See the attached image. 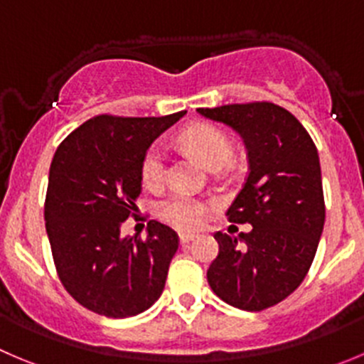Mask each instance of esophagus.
<instances>
[{
  "instance_id": "1",
  "label": "esophagus",
  "mask_w": 364,
  "mask_h": 364,
  "mask_svg": "<svg viewBox=\"0 0 364 364\" xmlns=\"http://www.w3.org/2000/svg\"><path fill=\"white\" fill-rule=\"evenodd\" d=\"M195 241V236L193 234H180V245H188Z\"/></svg>"
}]
</instances>
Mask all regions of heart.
Here are the masks:
<instances>
[{
    "label": "heart",
    "mask_w": 364,
    "mask_h": 364,
    "mask_svg": "<svg viewBox=\"0 0 364 364\" xmlns=\"http://www.w3.org/2000/svg\"><path fill=\"white\" fill-rule=\"evenodd\" d=\"M180 141L210 169L221 168L234 151L230 136L223 128L210 123H198L186 128ZM141 176L148 188H159L164 182L166 151L162 144L155 143L148 148L141 162ZM157 214L164 223L178 230H196L205 220L207 203L186 193H173L159 203Z\"/></svg>",
    "instance_id": "obj_1"
}]
</instances>
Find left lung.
Listing matches in <instances>:
<instances>
[{"label": "left lung", "mask_w": 364, "mask_h": 364, "mask_svg": "<svg viewBox=\"0 0 364 364\" xmlns=\"http://www.w3.org/2000/svg\"><path fill=\"white\" fill-rule=\"evenodd\" d=\"M198 112L240 132L248 151L247 178L227 216L252 230L214 234L220 250L207 280L237 309H268L302 284L320 243L325 200L316 144L289 110L272 102Z\"/></svg>", "instance_id": "8db88e82"}]
</instances>
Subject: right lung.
I'll return each mask as SVG.
<instances>
[{
  "instance_id": "obj_1",
  "label": "right lung",
  "mask_w": 364,
  "mask_h": 364,
  "mask_svg": "<svg viewBox=\"0 0 364 364\" xmlns=\"http://www.w3.org/2000/svg\"><path fill=\"white\" fill-rule=\"evenodd\" d=\"M182 112L162 117L100 114L75 128L53 155L44 220L58 279L85 309L128 318L154 306L164 289L178 236L148 221L146 237H123L137 216L141 162Z\"/></svg>"
}]
</instances>
